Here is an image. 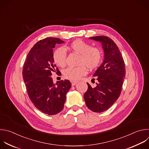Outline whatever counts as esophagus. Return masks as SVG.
Listing matches in <instances>:
<instances>
[{
    "instance_id": "34e87169",
    "label": "esophagus",
    "mask_w": 149,
    "mask_h": 149,
    "mask_svg": "<svg viewBox=\"0 0 149 149\" xmlns=\"http://www.w3.org/2000/svg\"><path fill=\"white\" fill-rule=\"evenodd\" d=\"M71 82L72 86H75L77 84V82H78V81H71Z\"/></svg>"
}]
</instances>
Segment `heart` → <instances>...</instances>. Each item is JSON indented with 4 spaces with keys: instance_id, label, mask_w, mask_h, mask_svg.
I'll return each mask as SVG.
<instances>
[{
    "instance_id": "obj_1",
    "label": "heart",
    "mask_w": 149,
    "mask_h": 149,
    "mask_svg": "<svg viewBox=\"0 0 149 149\" xmlns=\"http://www.w3.org/2000/svg\"><path fill=\"white\" fill-rule=\"evenodd\" d=\"M73 52L79 54L78 67H69L63 71L64 77L71 81L77 80L86 73V67L92 70L99 65L101 61L102 55L100 49L81 40L74 41L70 45ZM54 63L59 67H64L66 64L67 53L63 47H58L53 53Z\"/></svg>"
}]
</instances>
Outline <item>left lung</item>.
Returning <instances> with one entry per match:
<instances>
[{
  "label": "left lung",
  "mask_w": 149,
  "mask_h": 149,
  "mask_svg": "<svg viewBox=\"0 0 149 149\" xmlns=\"http://www.w3.org/2000/svg\"><path fill=\"white\" fill-rule=\"evenodd\" d=\"M101 42L104 60L93 77L97 82L95 88L87 83L88 90L84 94L87 107L94 112L108 110L120 96L126 70L123 58L119 48L109 37L98 36L89 38Z\"/></svg>",
  "instance_id": "8db88e82"
}]
</instances>
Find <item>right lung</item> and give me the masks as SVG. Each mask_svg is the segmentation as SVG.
<instances>
[{
  "instance_id": "right-lung-1",
  "label": "right lung",
  "mask_w": 149,
  "mask_h": 149,
  "mask_svg": "<svg viewBox=\"0 0 149 149\" xmlns=\"http://www.w3.org/2000/svg\"><path fill=\"white\" fill-rule=\"evenodd\" d=\"M64 42L55 37L39 41L30 50L23 65V77L30 100L36 108L49 115L63 109L66 94L71 87L69 80L54 84L51 77L55 71L61 75L54 64L53 48L56 44Z\"/></svg>"
}]
</instances>
